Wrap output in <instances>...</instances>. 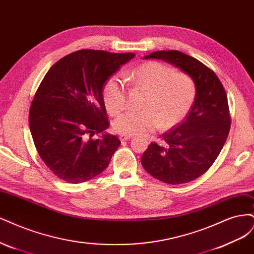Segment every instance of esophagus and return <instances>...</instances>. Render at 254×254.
<instances>
[{
	"label": "esophagus",
	"instance_id": "esophagus-1",
	"mask_svg": "<svg viewBox=\"0 0 254 254\" xmlns=\"http://www.w3.org/2000/svg\"><path fill=\"white\" fill-rule=\"evenodd\" d=\"M132 138V136H129V135H119V139H120V141H127V140H129V139Z\"/></svg>",
	"mask_w": 254,
	"mask_h": 254
}]
</instances>
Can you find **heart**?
I'll return each mask as SVG.
<instances>
[{
  "instance_id": "1",
  "label": "heart",
  "mask_w": 254,
  "mask_h": 254,
  "mask_svg": "<svg viewBox=\"0 0 254 254\" xmlns=\"http://www.w3.org/2000/svg\"><path fill=\"white\" fill-rule=\"evenodd\" d=\"M135 86L148 91L141 112H127L113 122L114 129L122 135H145L159 127L168 129L188 116L196 97L193 78L158 61L138 65L129 73ZM103 102L111 115L125 109L127 85L119 75H113L103 87Z\"/></svg>"
}]
</instances>
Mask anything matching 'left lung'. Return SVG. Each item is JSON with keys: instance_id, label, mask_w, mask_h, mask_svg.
I'll list each match as a JSON object with an SVG mask.
<instances>
[{"instance_id": "left-lung-1", "label": "left lung", "mask_w": 254, "mask_h": 254, "mask_svg": "<svg viewBox=\"0 0 254 254\" xmlns=\"http://www.w3.org/2000/svg\"><path fill=\"white\" fill-rule=\"evenodd\" d=\"M151 58L173 64L190 75L196 84V97L182 124L161 135L162 144L149 145L141 165L162 183H189L206 173L226 142L231 124L227 95L215 72L191 56L158 51L144 57Z\"/></svg>"}]
</instances>
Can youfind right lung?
Segmentation results:
<instances>
[{
	"label": "right lung",
	"instance_id": "obj_1",
	"mask_svg": "<svg viewBox=\"0 0 254 254\" xmlns=\"http://www.w3.org/2000/svg\"><path fill=\"white\" fill-rule=\"evenodd\" d=\"M135 54L81 50L47 71L29 110V127L41 159L70 184L89 181L108 168L120 145L109 127L103 85ZM103 133L99 139L95 133Z\"/></svg>",
	"mask_w": 254,
	"mask_h": 254
}]
</instances>
